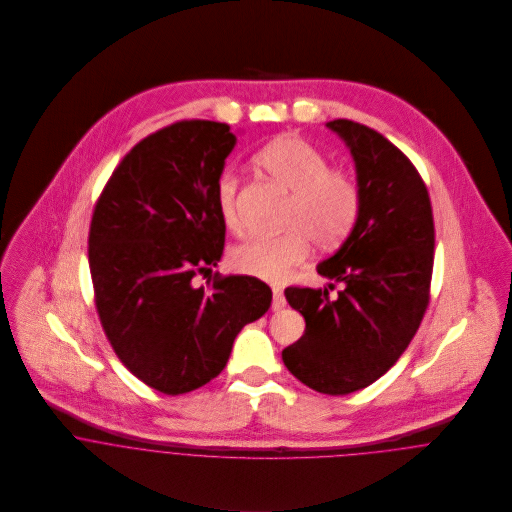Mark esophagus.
<instances>
[{
  "mask_svg": "<svg viewBox=\"0 0 512 512\" xmlns=\"http://www.w3.org/2000/svg\"><path fill=\"white\" fill-rule=\"evenodd\" d=\"M272 293H274V301H272V307H274V311H280V309H284V307H286V297H284L282 288L274 286V288H272Z\"/></svg>",
  "mask_w": 512,
  "mask_h": 512,
  "instance_id": "34e87169",
  "label": "esophagus"
}]
</instances>
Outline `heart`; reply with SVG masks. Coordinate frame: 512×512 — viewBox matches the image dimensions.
Wrapping results in <instances>:
<instances>
[{"label":"heart","mask_w":512,"mask_h":512,"mask_svg":"<svg viewBox=\"0 0 512 512\" xmlns=\"http://www.w3.org/2000/svg\"><path fill=\"white\" fill-rule=\"evenodd\" d=\"M252 161L292 193L284 219L288 230L244 240L232 248L230 264L240 274L282 282L309 256L313 242L331 250L347 240L361 217L363 193L349 169L329 167V159L317 147L295 136L272 140L256 151ZM217 209L222 224L238 232L242 222L232 175H222L217 183Z\"/></svg>","instance_id":"b5f03b06"}]
</instances>
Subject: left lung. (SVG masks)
<instances>
[{"mask_svg": "<svg viewBox=\"0 0 512 512\" xmlns=\"http://www.w3.org/2000/svg\"><path fill=\"white\" fill-rule=\"evenodd\" d=\"M351 149L363 207L343 246L317 266L345 284L288 288L305 333L282 351L305 386L331 396L378 380L410 345L430 301L434 217L428 189L412 161L376 130L353 120L327 122Z\"/></svg>", "mask_w": 512, "mask_h": 512, "instance_id": "1", "label": "left lung"}]
</instances>
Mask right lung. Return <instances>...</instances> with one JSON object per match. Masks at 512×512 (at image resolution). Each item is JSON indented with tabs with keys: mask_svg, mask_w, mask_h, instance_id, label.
<instances>
[{
	"mask_svg": "<svg viewBox=\"0 0 512 512\" xmlns=\"http://www.w3.org/2000/svg\"><path fill=\"white\" fill-rule=\"evenodd\" d=\"M234 146L230 126L211 120L157 130L114 169L90 222L102 329L124 366L169 396L219 376L240 329L272 303L252 276L193 282L222 256L217 183Z\"/></svg>",
	"mask_w": 512,
	"mask_h": 512,
	"instance_id": "add662e5",
	"label": "right lung"
}]
</instances>
